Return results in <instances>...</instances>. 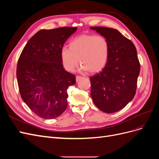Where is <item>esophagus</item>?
Here are the masks:
<instances>
[{"mask_svg": "<svg viewBox=\"0 0 159 159\" xmlns=\"http://www.w3.org/2000/svg\"><path fill=\"white\" fill-rule=\"evenodd\" d=\"M83 77L80 76V75H77L76 76V81H78L79 80H80L81 79H82Z\"/></svg>", "mask_w": 159, "mask_h": 159, "instance_id": "obj_1", "label": "esophagus"}]
</instances>
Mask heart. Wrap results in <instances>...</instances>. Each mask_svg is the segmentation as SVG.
Wrapping results in <instances>:
<instances>
[{
    "mask_svg": "<svg viewBox=\"0 0 159 159\" xmlns=\"http://www.w3.org/2000/svg\"><path fill=\"white\" fill-rule=\"evenodd\" d=\"M109 54V45L102 36L81 35L69 43V49L60 51L61 64L66 70L73 71L78 64L83 71L96 73L106 65Z\"/></svg>",
    "mask_w": 159,
    "mask_h": 159,
    "instance_id": "obj_1",
    "label": "heart"
}]
</instances>
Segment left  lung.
Wrapping results in <instances>:
<instances>
[{"instance_id":"left-lung-1","label":"left lung","mask_w":159,"mask_h":159,"mask_svg":"<svg viewBox=\"0 0 159 159\" xmlns=\"http://www.w3.org/2000/svg\"><path fill=\"white\" fill-rule=\"evenodd\" d=\"M104 36L109 45L105 68L89 77L91 96L95 105L107 113L122 109L136 93L140 63L133 43L113 28L91 27Z\"/></svg>"}]
</instances>
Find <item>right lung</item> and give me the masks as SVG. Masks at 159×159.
Wrapping results in <instances>:
<instances>
[{"instance_id":"right-lung-1","label":"right lung","mask_w":159,"mask_h":159,"mask_svg":"<svg viewBox=\"0 0 159 159\" xmlns=\"http://www.w3.org/2000/svg\"><path fill=\"white\" fill-rule=\"evenodd\" d=\"M76 27H61L36 32L19 57L16 77L22 100L43 119H54L68 106L67 89L75 76L66 71L60 51Z\"/></svg>"}]
</instances>
